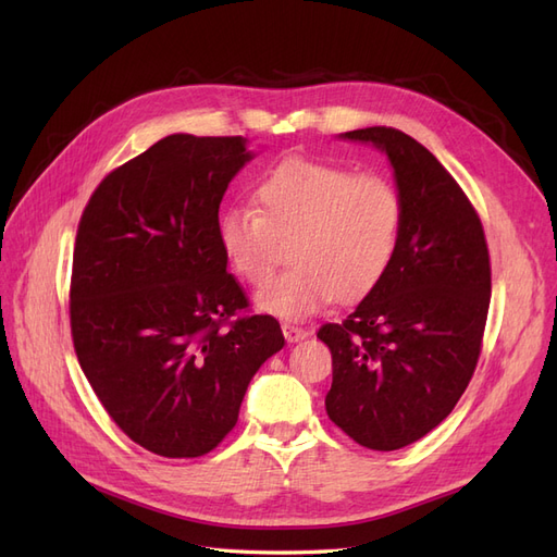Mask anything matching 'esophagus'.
<instances>
[{
	"label": "esophagus",
	"mask_w": 557,
	"mask_h": 557,
	"mask_svg": "<svg viewBox=\"0 0 557 557\" xmlns=\"http://www.w3.org/2000/svg\"><path fill=\"white\" fill-rule=\"evenodd\" d=\"M281 330H283V336H285V342H288V344L301 342V339H307V336H309V330L299 327L295 323H288V320H285V323H281Z\"/></svg>",
	"instance_id": "34e87169"
}]
</instances>
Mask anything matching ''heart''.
<instances>
[{"mask_svg":"<svg viewBox=\"0 0 557 557\" xmlns=\"http://www.w3.org/2000/svg\"><path fill=\"white\" fill-rule=\"evenodd\" d=\"M258 209H230L218 221V242L232 272L250 285L274 274L290 244V272L269 281L256 307L299 320L336 297L352 301L387 274L404 227V201L376 174L309 158H285L256 188Z\"/></svg>","mask_w":557,"mask_h":557,"instance_id":"heart-1","label":"heart"}]
</instances>
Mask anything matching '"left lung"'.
<instances>
[{
    "instance_id": "obj_1",
    "label": "left lung",
    "mask_w": 557,
    "mask_h": 557,
    "mask_svg": "<svg viewBox=\"0 0 557 557\" xmlns=\"http://www.w3.org/2000/svg\"><path fill=\"white\" fill-rule=\"evenodd\" d=\"M344 139L391 160L404 227L387 274L344 323L318 339L332 352L325 409L352 442L397 450L423 440L474 376L491 307V256L481 218L430 150L395 127Z\"/></svg>"
}]
</instances>
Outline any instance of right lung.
<instances>
[{"instance_id":"right-lung-1","label":"right lung","mask_w":557,"mask_h":557,"mask_svg":"<svg viewBox=\"0 0 557 557\" xmlns=\"http://www.w3.org/2000/svg\"><path fill=\"white\" fill-rule=\"evenodd\" d=\"M252 158L242 137L170 134L97 185L70 288L83 374L113 423L162 458H199L237 425L250 379L285 344L218 242V209Z\"/></svg>"}]
</instances>
